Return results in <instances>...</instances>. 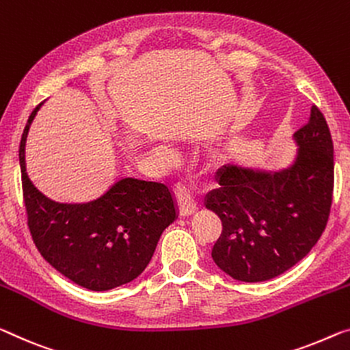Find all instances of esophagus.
Segmentation results:
<instances>
[{
  "label": "esophagus",
  "instance_id": "34e87169",
  "mask_svg": "<svg viewBox=\"0 0 350 350\" xmlns=\"http://www.w3.org/2000/svg\"><path fill=\"white\" fill-rule=\"evenodd\" d=\"M174 196L180 216H189L196 211V200H193L191 191L183 183H176L174 186Z\"/></svg>",
  "mask_w": 350,
  "mask_h": 350
}]
</instances>
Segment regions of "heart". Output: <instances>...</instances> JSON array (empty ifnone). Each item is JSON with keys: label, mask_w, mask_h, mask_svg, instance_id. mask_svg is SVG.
<instances>
[{"label": "heart", "mask_w": 350, "mask_h": 350, "mask_svg": "<svg viewBox=\"0 0 350 350\" xmlns=\"http://www.w3.org/2000/svg\"><path fill=\"white\" fill-rule=\"evenodd\" d=\"M158 154H159V157H167V154H169V152H167V150H165V148H163V147H159L158 148Z\"/></svg>", "instance_id": "heart-1"}]
</instances>
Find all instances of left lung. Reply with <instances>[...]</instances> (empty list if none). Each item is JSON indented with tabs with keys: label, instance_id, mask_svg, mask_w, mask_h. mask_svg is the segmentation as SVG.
<instances>
[{
	"label": "left lung",
	"instance_id": "1",
	"mask_svg": "<svg viewBox=\"0 0 350 350\" xmlns=\"http://www.w3.org/2000/svg\"><path fill=\"white\" fill-rule=\"evenodd\" d=\"M291 167L260 172L224 165L205 206L222 222L211 256L241 282H265L286 272L318 243L333 200V142L318 106L294 134Z\"/></svg>",
	"mask_w": 350,
	"mask_h": 350
}]
</instances>
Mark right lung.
I'll return each instance as SVG.
<instances>
[{
  "label": "right lung",
  "instance_id": "1",
  "mask_svg": "<svg viewBox=\"0 0 350 350\" xmlns=\"http://www.w3.org/2000/svg\"><path fill=\"white\" fill-rule=\"evenodd\" d=\"M40 105L31 112L20 142L23 200L36 247L57 272L90 291L133 282L176 217L169 187L122 178L85 203H59L45 197L28 178L25 164L26 137Z\"/></svg>",
  "mask_w": 350,
  "mask_h": 350
}]
</instances>
